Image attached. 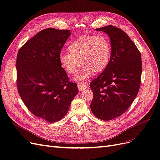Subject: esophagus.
I'll return each instance as SVG.
<instances>
[{"mask_svg":"<svg viewBox=\"0 0 160 160\" xmlns=\"http://www.w3.org/2000/svg\"><path fill=\"white\" fill-rule=\"evenodd\" d=\"M77 86H78V89L79 91H83L88 88V84L85 83V82H79Z\"/></svg>","mask_w":160,"mask_h":160,"instance_id":"34e87169","label":"esophagus"}]
</instances>
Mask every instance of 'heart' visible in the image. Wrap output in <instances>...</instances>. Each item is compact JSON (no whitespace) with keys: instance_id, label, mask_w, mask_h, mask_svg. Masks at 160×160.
I'll list each match as a JSON object with an SVG mask.
<instances>
[{"instance_id":"1","label":"heart","mask_w":160,"mask_h":160,"mask_svg":"<svg viewBox=\"0 0 160 160\" xmlns=\"http://www.w3.org/2000/svg\"><path fill=\"white\" fill-rule=\"evenodd\" d=\"M68 50L69 52H60V64L67 73L74 74L81 62L84 66L75 77L81 82L105 69L111 57V42L104 35H81L71 43Z\"/></svg>"}]
</instances>
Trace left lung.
Returning <instances> with one entry per match:
<instances>
[{
  "mask_svg": "<svg viewBox=\"0 0 160 160\" xmlns=\"http://www.w3.org/2000/svg\"><path fill=\"white\" fill-rule=\"evenodd\" d=\"M110 37L111 57L108 67L90 88L93 93L92 113L99 119L109 121L126 111L138 93L141 83V53L123 30L112 25L97 28Z\"/></svg>",
  "mask_w": 160,
  "mask_h": 160,
  "instance_id": "8db88e82",
  "label": "left lung"
}]
</instances>
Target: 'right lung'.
<instances>
[{
  "label": "right lung",
  "mask_w": 160,
  "mask_h": 160,
  "mask_svg": "<svg viewBox=\"0 0 160 160\" xmlns=\"http://www.w3.org/2000/svg\"><path fill=\"white\" fill-rule=\"evenodd\" d=\"M70 35L69 30L46 28L25 42L17 54L18 94L31 113L49 123L64 117L79 91L59 59Z\"/></svg>",
  "instance_id": "obj_1"
}]
</instances>
